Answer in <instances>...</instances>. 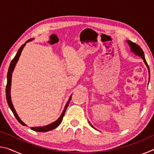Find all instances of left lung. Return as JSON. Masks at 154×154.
Wrapping results in <instances>:
<instances>
[{"mask_svg": "<svg viewBox=\"0 0 154 154\" xmlns=\"http://www.w3.org/2000/svg\"><path fill=\"white\" fill-rule=\"evenodd\" d=\"M126 42L128 43V44L129 46L130 47V49H131L132 52H134V54H136V55L140 56V58H141L143 60V61H144L145 64H146V66H147L148 70H149V66H148L147 62H146V60L145 58L144 52H143V49L140 48V47L139 45H137V44L134 43L133 42H132V41L128 40V41H126ZM89 123H90V122H89ZM90 124L91 125V126H92V128H94L92 126V124H91L90 123Z\"/></svg>", "mask_w": 154, "mask_h": 154, "instance_id": "obj_1", "label": "left lung"}]
</instances>
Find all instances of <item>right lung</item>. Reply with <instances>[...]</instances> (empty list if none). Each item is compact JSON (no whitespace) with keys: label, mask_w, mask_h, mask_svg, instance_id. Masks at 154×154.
I'll return each instance as SVG.
<instances>
[{"label":"right lung","mask_w":154,"mask_h":154,"mask_svg":"<svg viewBox=\"0 0 154 154\" xmlns=\"http://www.w3.org/2000/svg\"><path fill=\"white\" fill-rule=\"evenodd\" d=\"M34 38H30V39L28 40L26 43L23 44V45L20 47V48L18 49V51L17 52L16 55L14 57V58L12 60V61L11 62V64L9 65V70H8V72H7V86H6V98H7V103H8V105L9 106V108L11 109V110L12 111L15 117V118L17 119V121L20 122V123L22 125V126H26V124H25L24 122H23L21 119H20L19 116H17V114L16 113V111H15V109L14 107V105H13L12 102H11V77H12V72L14 71V68L15 66V65H16V63L18 61V60H19L20 56L21 55V53H22V49H24V46L26 45V43L29 42V41L33 40ZM71 96L69 98V100H68V102L66 103V106H65V107L64 109V111L62 112V113L61 114V116L60 118L57 119L56 121H55L53 123H51L50 124L48 125V126H41V127H31V130H34V131H36V132H48L49 131V130H51L54 128H56L57 127H58L60 123L62 121V118H63V117L65 114V112H66V108L68 105H69L70 100H71Z\"/></svg>","instance_id":"right-lung-1"}]
</instances>
